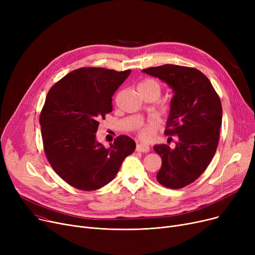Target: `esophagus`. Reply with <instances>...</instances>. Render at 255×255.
Instances as JSON below:
<instances>
[{
	"label": "esophagus",
	"instance_id": "34e87169",
	"mask_svg": "<svg viewBox=\"0 0 255 255\" xmlns=\"http://www.w3.org/2000/svg\"><path fill=\"white\" fill-rule=\"evenodd\" d=\"M136 151L146 153V152L150 151V146L148 144H145V143H137L136 144Z\"/></svg>",
	"mask_w": 255,
	"mask_h": 255
}]
</instances>
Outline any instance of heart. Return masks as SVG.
Instances as JSON below:
<instances>
[{
	"label": "heart",
	"instance_id": "b5f03b06",
	"mask_svg": "<svg viewBox=\"0 0 255 255\" xmlns=\"http://www.w3.org/2000/svg\"><path fill=\"white\" fill-rule=\"evenodd\" d=\"M138 91H153L159 95L160 86L154 79H144L138 84ZM158 127L159 121L155 118H152L146 123L138 125V134L142 139H150Z\"/></svg>",
	"mask_w": 255,
	"mask_h": 255
}]
</instances>
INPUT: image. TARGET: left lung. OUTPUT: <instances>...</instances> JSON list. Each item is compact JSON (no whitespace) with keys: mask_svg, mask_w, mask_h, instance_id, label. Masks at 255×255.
Listing matches in <instances>:
<instances>
[{"mask_svg":"<svg viewBox=\"0 0 255 255\" xmlns=\"http://www.w3.org/2000/svg\"><path fill=\"white\" fill-rule=\"evenodd\" d=\"M142 72L172 90L165 133L177 134L179 141L173 149L154 145L162 158L157 181L167 188H183L202 175L215 155L222 123L221 101L208 77L195 68L166 64Z\"/></svg>","mask_w":255,"mask_h":255,"instance_id":"obj_1","label":"left lung"}]
</instances>
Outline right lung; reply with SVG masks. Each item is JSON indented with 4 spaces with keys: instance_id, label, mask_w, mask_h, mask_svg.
<instances>
[{
    "instance_id": "add662e5",
    "label": "right lung",
    "mask_w": 255,
    "mask_h": 255,
    "mask_svg": "<svg viewBox=\"0 0 255 255\" xmlns=\"http://www.w3.org/2000/svg\"><path fill=\"white\" fill-rule=\"evenodd\" d=\"M131 70L79 68L64 76L46 96L40 126L48 162L58 175L80 190L109 184L135 142L118 136L111 148L96 139L99 121L113 111V96Z\"/></svg>"
}]
</instances>
